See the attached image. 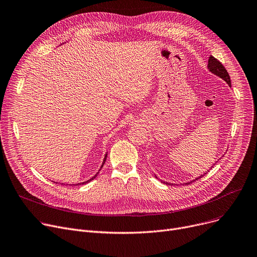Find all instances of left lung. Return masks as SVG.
<instances>
[{
	"mask_svg": "<svg viewBox=\"0 0 257 257\" xmlns=\"http://www.w3.org/2000/svg\"><path fill=\"white\" fill-rule=\"evenodd\" d=\"M208 69H209V71L211 72V73H213V74H215V75H217V76H219L220 78H222L223 79L224 81H226L227 82V84L229 85V87H231V82H230V77H229V74H228V72L226 71V69H225V67L222 65L217 59H215L213 56H210V58H209V61H208ZM209 172V170H208ZM208 172H206V174L208 173ZM206 174H203V175H201L200 177H198V178H196L195 180H192L191 182H188V183H185V185H188V184H190V183H192L193 181H196V180H198V179H200L201 177H203L204 175ZM156 177V176H155ZM157 178V177H156ZM158 179V178H157ZM166 185H174V184H170V183H167V182H164Z\"/></svg>",
	"mask_w": 257,
	"mask_h": 257,
	"instance_id": "8db88e82",
	"label": "left lung"
}]
</instances>
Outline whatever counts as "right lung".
<instances>
[{"instance_id": "obj_1", "label": "right lung", "mask_w": 257, "mask_h": 257, "mask_svg": "<svg viewBox=\"0 0 257 257\" xmlns=\"http://www.w3.org/2000/svg\"><path fill=\"white\" fill-rule=\"evenodd\" d=\"M106 157H107V153L105 154V156H104V159H103V162H102V164H101V167H100V169H99V172H100V170H101V168L102 167H103V165H104V163H105V161H106ZM99 172L94 176V177H92L90 180H88V181H85V182H82V183H77L76 185H80V184H87V183H89V182H91V181H93L97 176H98V174H99ZM63 185V184H62ZM65 185V184H64ZM68 185V184H67Z\"/></svg>"}]
</instances>
